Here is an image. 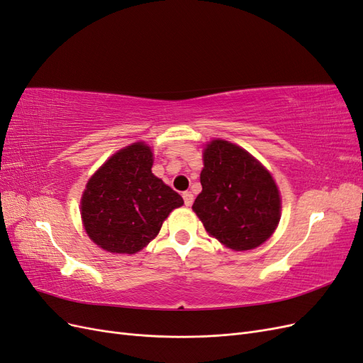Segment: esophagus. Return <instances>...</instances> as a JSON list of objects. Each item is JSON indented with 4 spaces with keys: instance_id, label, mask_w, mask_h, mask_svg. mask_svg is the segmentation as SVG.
Here are the masks:
<instances>
[{
    "instance_id": "esophagus-1",
    "label": "esophagus",
    "mask_w": 363,
    "mask_h": 363,
    "mask_svg": "<svg viewBox=\"0 0 363 363\" xmlns=\"http://www.w3.org/2000/svg\"><path fill=\"white\" fill-rule=\"evenodd\" d=\"M182 195H183V200H184V204H186V206H192V203H194V195H192V192H189V191H186V192H183Z\"/></svg>"
}]
</instances>
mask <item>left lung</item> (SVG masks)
Returning a JSON list of instances; mask_svg holds the SVG:
<instances>
[{"instance_id": "1", "label": "left lung", "mask_w": 363, "mask_h": 363, "mask_svg": "<svg viewBox=\"0 0 363 363\" xmlns=\"http://www.w3.org/2000/svg\"><path fill=\"white\" fill-rule=\"evenodd\" d=\"M201 194L192 206L204 228L235 251L259 247L280 219V195L271 174L250 152L227 140L204 150Z\"/></svg>"}]
</instances>
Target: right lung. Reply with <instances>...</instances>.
Listing matches in <instances>:
<instances>
[{
	"instance_id": "add662e5",
	"label": "right lung",
	"mask_w": 363,
	"mask_h": 363,
	"mask_svg": "<svg viewBox=\"0 0 363 363\" xmlns=\"http://www.w3.org/2000/svg\"><path fill=\"white\" fill-rule=\"evenodd\" d=\"M152 152L138 142L98 169L82 196L86 233L111 252L133 255L155 239L182 196L151 172Z\"/></svg>"
}]
</instances>
